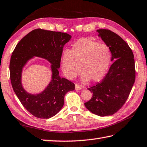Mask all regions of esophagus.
Returning a JSON list of instances; mask_svg holds the SVG:
<instances>
[{"label": "esophagus", "instance_id": "1", "mask_svg": "<svg viewBox=\"0 0 147 147\" xmlns=\"http://www.w3.org/2000/svg\"><path fill=\"white\" fill-rule=\"evenodd\" d=\"M84 87L82 86H80V85H77V84L76 85V90H82L84 89Z\"/></svg>", "mask_w": 147, "mask_h": 147}]
</instances>
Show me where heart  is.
<instances>
[{"mask_svg": "<svg viewBox=\"0 0 147 147\" xmlns=\"http://www.w3.org/2000/svg\"><path fill=\"white\" fill-rule=\"evenodd\" d=\"M111 59V53L107 45L83 39L74 43L70 51H63L61 70L68 79H74L80 70L83 82L90 80L97 82L106 76Z\"/></svg>", "mask_w": 147, "mask_h": 147, "instance_id": "heart-1", "label": "heart"}]
</instances>
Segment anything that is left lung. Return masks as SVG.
<instances>
[{
	"label": "left lung",
	"mask_w": 147,
	"mask_h": 147,
	"mask_svg": "<svg viewBox=\"0 0 147 147\" xmlns=\"http://www.w3.org/2000/svg\"><path fill=\"white\" fill-rule=\"evenodd\" d=\"M97 32L115 61L100 82L88 88L93 95L84 105L93 114L106 116L118 111L128 98L135 80V60L131 49L119 35L109 29Z\"/></svg>",
	"instance_id": "left-lung-1"
}]
</instances>
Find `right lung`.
Instances as JSON below:
<instances>
[{"label":"right lung","mask_w":147,"mask_h":147,"mask_svg":"<svg viewBox=\"0 0 147 147\" xmlns=\"http://www.w3.org/2000/svg\"><path fill=\"white\" fill-rule=\"evenodd\" d=\"M71 37L65 32L34 29L19 42L12 52L9 70L13 90L22 106L36 118L48 119L56 115L63 106L65 94L75 89V84L61 78L58 71L63 47ZM34 56L45 58L52 64L51 82L38 94L28 93L21 84L22 68Z\"/></svg>","instance_id":"right-lung-1"}]
</instances>
